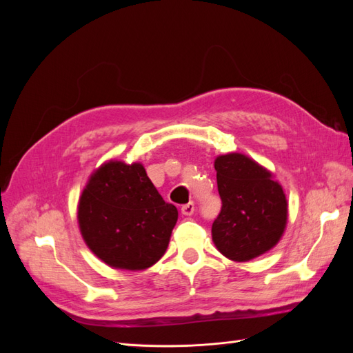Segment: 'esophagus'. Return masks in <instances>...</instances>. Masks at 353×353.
<instances>
[{
	"label": "esophagus",
	"instance_id": "obj_1",
	"mask_svg": "<svg viewBox=\"0 0 353 353\" xmlns=\"http://www.w3.org/2000/svg\"><path fill=\"white\" fill-rule=\"evenodd\" d=\"M181 212H183V215H187V216L193 215V212H194V203H193V201H188L187 205H184L183 208H181Z\"/></svg>",
	"mask_w": 353,
	"mask_h": 353
}]
</instances>
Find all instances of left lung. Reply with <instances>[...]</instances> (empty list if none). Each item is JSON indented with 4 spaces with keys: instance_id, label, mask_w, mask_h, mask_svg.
I'll list each match as a JSON object with an SVG mask.
<instances>
[{
    "instance_id": "8db88e82",
    "label": "left lung",
    "mask_w": 353,
    "mask_h": 353,
    "mask_svg": "<svg viewBox=\"0 0 353 353\" xmlns=\"http://www.w3.org/2000/svg\"><path fill=\"white\" fill-rule=\"evenodd\" d=\"M222 208L212 225L216 249L236 262L271 250L287 223V200L272 174L241 153L215 159Z\"/></svg>"
}]
</instances>
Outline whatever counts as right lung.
Returning <instances> with one entry per match:
<instances>
[{
  "label": "right lung",
  "instance_id": "obj_1",
  "mask_svg": "<svg viewBox=\"0 0 353 353\" xmlns=\"http://www.w3.org/2000/svg\"><path fill=\"white\" fill-rule=\"evenodd\" d=\"M178 210L166 203L141 163L110 162L90 176L78 206L82 237L113 268H150L165 254Z\"/></svg>",
  "mask_w": 353,
  "mask_h": 353
}]
</instances>
